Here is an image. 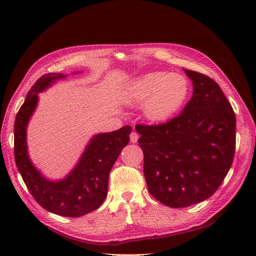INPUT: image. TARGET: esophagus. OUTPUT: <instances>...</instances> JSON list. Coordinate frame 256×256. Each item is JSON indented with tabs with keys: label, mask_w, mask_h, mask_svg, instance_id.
<instances>
[{
	"label": "esophagus",
	"mask_w": 256,
	"mask_h": 256,
	"mask_svg": "<svg viewBox=\"0 0 256 256\" xmlns=\"http://www.w3.org/2000/svg\"><path fill=\"white\" fill-rule=\"evenodd\" d=\"M138 140V134L134 132V131H132V132L130 134V141L132 143H136Z\"/></svg>",
	"instance_id": "34e87169"
}]
</instances>
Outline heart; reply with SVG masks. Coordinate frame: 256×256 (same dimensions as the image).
Returning a JSON list of instances; mask_svg holds the SVG:
<instances>
[{
    "instance_id": "obj_1",
    "label": "heart",
    "mask_w": 256,
    "mask_h": 256,
    "mask_svg": "<svg viewBox=\"0 0 256 256\" xmlns=\"http://www.w3.org/2000/svg\"><path fill=\"white\" fill-rule=\"evenodd\" d=\"M189 94V83L184 76L154 72L134 79L124 92V102L144 104L146 118L168 120L180 109Z\"/></svg>"
}]
</instances>
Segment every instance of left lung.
Masks as SVG:
<instances>
[{"label":"left lung","mask_w":256,"mask_h":256,"mask_svg":"<svg viewBox=\"0 0 256 256\" xmlns=\"http://www.w3.org/2000/svg\"><path fill=\"white\" fill-rule=\"evenodd\" d=\"M184 70L193 94L182 113L164 124L136 126L147 188L173 208L210 198L230 171L236 145L235 113L218 83Z\"/></svg>","instance_id":"8db88e82"}]
</instances>
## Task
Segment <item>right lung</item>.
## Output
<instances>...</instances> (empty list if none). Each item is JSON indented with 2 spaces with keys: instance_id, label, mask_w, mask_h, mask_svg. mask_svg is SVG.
Listing matches in <instances>:
<instances>
[{
  "instance_id": "add662e5",
  "label": "right lung",
  "mask_w": 256,
  "mask_h": 256,
  "mask_svg": "<svg viewBox=\"0 0 256 256\" xmlns=\"http://www.w3.org/2000/svg\"><path fill=\"white\" fill-rule=\"evenodd\" d=\"M63 74H47L38 79L28 92L14 120V160L30 194L48 212L64 216H81L102 206L108 194L110 171L122 150L129 142L131 126L92 138L76 166L65 178L47 180L33 166L28 152L26 127L33 115L40 92Z\"/></svg>"
}]
</instances>
